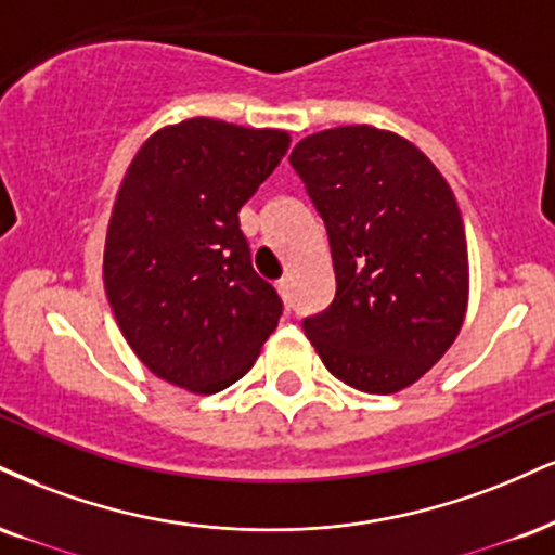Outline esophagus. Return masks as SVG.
Segmentation results:
<instances>
[{
  "instance_id": "1",
  "label": "esophagus",
  "mask_w": 555,
  "mask_h": 555,
  "mask_svg": "<svg viewBox=\"0 0 555 555\" xmlns=\"http://www.w3.org/2000/svg\"><path fill=\"white\" fill-rule=\"evenodd\" d=\"M276 289H279V295H282L284 299H289V295H292V282H289V276H282L276 282Z\"/></svg>"
}]
</instances>
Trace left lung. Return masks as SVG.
Listing matches in <instances>:
<instances>
[{
	"label": "left lung",
	"instance_id": "obj_1",
	"mask_svg": "<svg viewBox=\"0 0 555 555\" xmlns=\"http://www.w3.org/2000/svg\"><path fill=\"white\" fill-rule=\"evenodd\" d=\"M328 230L336 297L302 328L333 377L372 396L416 383L457 338L468 243L418 146L375 126L305 137L289 157Z\"/></svg>",
	"mask_w": 555,
	"mask_h": 555
}]
</instances>
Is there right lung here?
Returning a JSON list of instances; mask_svg holds the SVG:
<instances>
[{
	"label": "right lung",
	"mask_w": 555,
	"mask_h": 555,
	"mask_svg": "<svg viewBox=\"0 0 555 555\" xmlns=\"http://www.w3.org/2000/svg\"><path fill=\"white\" fill-rule=\"evenodd\" d=\"M289 133L189 118L142 144L105 237L103 282L124 338L165 383L224 390L258 359L282 297L253 269L240 209Z\"/></svg>",
	"instance_id": "add662e5"
}]
</instances>
